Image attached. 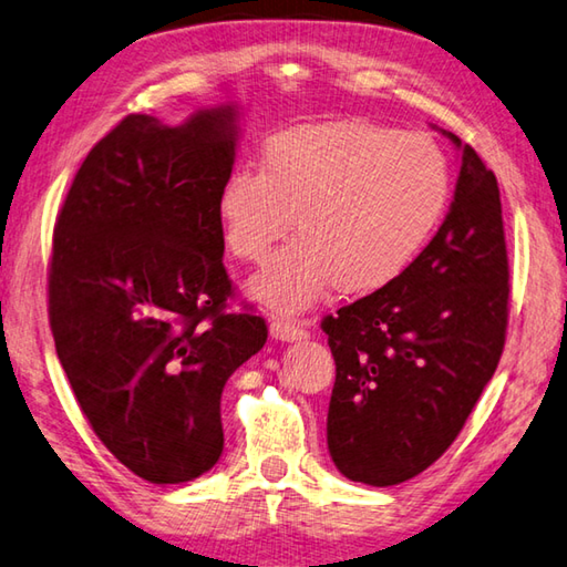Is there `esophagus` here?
<instances>
[{
	"label": "esophagus",
	"instance_id": "obj_1",
	"mask_svg": "<svg viewBox=\"0 0 567 567\" xmlns=\"http://www.w3.org/2000/svg\"><path fill=\"white\" fill-rule=\"evenodd\" d=\"M271 336L276 341H301L309 336V329L301 321H289V319H274L271 321Z\"/></svg>",
	"mask_w": 567,
	"mask_h": 567
}]
</instances>
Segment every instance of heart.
I'll use <instances>...</instances> for the list:
<instances>
[{"mask_svg":"<svg viewBox=\"0 0 567 567\" xmlns=\"http://www.w3.org/2000/svg\"><path fill=\"white\" fill-rule=\"evenodd\" d=\"M453 196L451 164L425 134L369 122L296 126L268 138L251 166H234L216 196L228 254L264 264L248 291L278 311H301L331 284L373 293L413 266ZM295 218L291 219L290 216Z\"/></svg>","mask_w":567,"mask_h":567,"instance_id":"heart-1","label":"heart"}]
</instances>
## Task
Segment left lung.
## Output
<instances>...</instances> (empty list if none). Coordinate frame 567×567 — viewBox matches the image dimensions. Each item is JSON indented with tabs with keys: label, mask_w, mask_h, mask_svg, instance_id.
<instances>
[{
	"label": "left lung",
	"mask_w": 567,
	"mask_h": 567,
	"mask_svg": "<svg viewBox=\"0 0 567 567\" xmlns=\"http://www.w3.org/2000/svg\"><path fill=\"white\" fill-rule=\"evenodd\" d=\"M461 148L451 212L391 286L326 316L336 361L326 439L346 478L385 488L449 451L498 369L511 271L495 174Z\"/></svg>",
	"instance_id": "left-lung-1"
}]
</instances>
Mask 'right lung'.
<instances>
[{
	"mask_svg": "<svg viewBox=\"0 0 567 567\" xmlns=\"http://www.w3.org/2000/svg\"><path fill=\"white\" fill-rule=\"evenodd\" d=\"M236 138L234 106L182 126L126 116L86 154L54 226L56 355L99 441L148 483L214 468L224 385L268 336L261 316L226 313L216 196Z\"/></svg>",
	"mask_w": 567,
	"mask_h": 567,
	"instance_id": "obj_1",
	"label": "right lung"
}]
</instances>
